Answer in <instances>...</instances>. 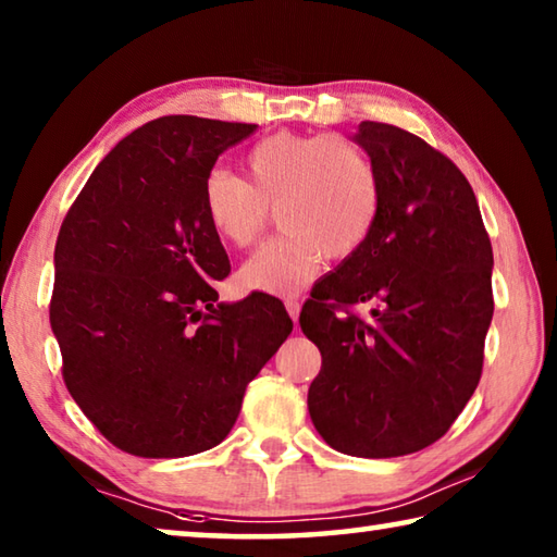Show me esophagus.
<instances>
[{"instance_id":"1","label":"esophagus","mask_w":557,"mask_h":557,"mask_svg":"<svg viewBox=\"0 0 557 557\" xmlns=\"http://www.w3.org/2000/svg\"><path fill=\"white\" fill-rule=\"evenodd\" d=\"M285 307H287V312H289V317H292V322H297V319H299V309H301L299 301H297V299H287Z\"/></svg>"}]
</instances>
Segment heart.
<instances>
[{
	"mask_svg": "<svg viewBox=\"0 0 557 557\" xmlns=\"http://www.w3.org/2000/svg\"><path fill=\"white\" fill-rule=\"evenodd\" d=\"M245 182L211 169L201 186L206 223L231 248H250L277 209L282 233L238 272L250 292L292 297L322 270L363 248L381 213V178L361 147L336 135L260 139L243 157Z\"/></svg>",
	"mask_w": 557,
	"mask_h": 557,
	"instance_id": "heart-1",
	"label": "heart"
}]
</instances>
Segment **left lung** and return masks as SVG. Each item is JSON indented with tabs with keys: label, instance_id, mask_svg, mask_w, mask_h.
I'll return each mask as SVG.
<instances>
[{
	"label": "left lung",
	"instance_id": "8db88e82",
	"mask_svg": "<svg viewBox=\"0 0 557 557\" xmlns=\"http://www.w3.org/2000/svg\"><path fill=\"white\" fill-rule=\"evenodd\" d=\"M381 178L369 240L305 301L322 351L307 405L329 447L403 457L437 442L474 395L492 324V240L467 176L425 139L361 122ZM371 300L372 319L350 312Z\"/></svg>",
	"mask_w": 557,
	"mask_h": 557
}]
</instances>
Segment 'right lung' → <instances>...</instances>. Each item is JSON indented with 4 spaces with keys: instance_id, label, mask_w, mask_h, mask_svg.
<instances>
[{
    "instance_id": "add662e5",
    "label": "right lung",
    "mask_w": 557,
    "mask_h": 557,
    "mask_svg": "<svg viewBox=\"0 0 557 557\" xmlns=\"http://www.w3.org/2000/svg\"><path fill=\"white\" fill-rule=\"evenodd\" d=\"M258 125L147 122L102 159L55 240L51 329L63 383L117 449L169 459L211 449L292 332L282 301L215 305L231 262L201 186Z\"/></svg>"
}]
</instances>
